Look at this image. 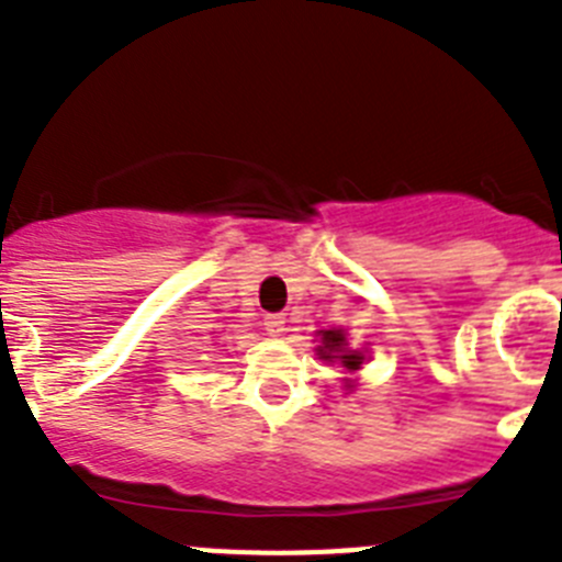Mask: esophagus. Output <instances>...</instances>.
<instances>
[{
	"label": "esophagus",
	"mask_w": 562,
	"mask_h": 562,
	"mask_svg": "<svg viewBox=\"0 0 562 562\" xmlns=\"http://www.w3.org/2000/svg\"><path fill=\"white\" fill-rule=\"evenodd\" d=\"M284 326H286L284 315H267V317H265V329H267V335L278 337V335H281V331H284Z\"/></svg>",
	"instance_id": "obj_1"
}]
</instances>
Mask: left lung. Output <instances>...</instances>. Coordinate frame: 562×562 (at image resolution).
Returning <instances> with one entry per match:
<instances>
[{"label":"left lung","mask_w":562,"mask_h":562,"mask_svg":"<svg viewBox=\"0 0 562 562\" xmlns=\"http://www.w3.org/2000/svg\"><path fill=\"white\" fill-rule=\"evenodd\" d=\"M321 342H324V346H317V355L324 357V360H335V357H340V362L349 371L360 369L362 355L360 351H346V335H342L340 329L324 331V335H321Z\"/></svg>","instance_id":"1"}]
</instances>
